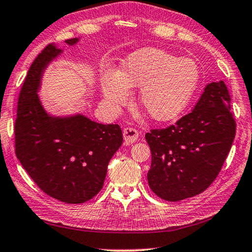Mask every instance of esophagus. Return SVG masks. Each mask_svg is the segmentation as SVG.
<instances>
[{"label": "esophagus", "instance_id": "1", "mask_svg": "<svg viewBox=\"0 0 252 252\" xmlns=\"http://www.w3.org/2000/svg\"><path fill=\"white\" fill-rule=\"evenodd\" d=\"M138 131L133 129V127H126V129H123V139H125V142L126 145L136 142L138 140Z\"/></svg>", "mask_w": 252, "mask_h": 252}]
</instances>
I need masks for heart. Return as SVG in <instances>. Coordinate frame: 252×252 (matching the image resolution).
I'll return each mask as SVG.
<instances>
[{
	"label": "heart",
	"instance_id": "obj_1",
	"mask_svg": "<svg viewBox=\"0 0 252 252\" xmlns=\"http://www.w3.org/2000/svg\"><path fill=\"white\" fill-rule=\"evenodd\" d=\"M200 78L197 63L157 48L126 56L115 74L102 77L105 102L116 108L127 103L131 88H140L139 104L156 121L174 119L189 104Z\"/></svg>",
	"mask_w": 252,
	"mask_h": 252
}]
</instances>
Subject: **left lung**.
Returning a JSON list of instances; mask_svg holds the SVG:
<instances>
[{
	"instance_id": "1",
	"label": "left lung",
	"mask_w": 252,
	"mask_h": 252,
	"mask_svg": "<svg viewBox=\"0 0 252 252\" xmlns=\"http://www.w3.org/2000/svg\"><path fill=\"white\" fill-rule=\"evenodd\" d=\"M234 137L226 85L210 82L191 113L166 129L146 133L152 152L150 189L167 201L201 193L219 175Z\"/></svg>"
}]
</instances>
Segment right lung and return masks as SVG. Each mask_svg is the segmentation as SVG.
Masks as SVG:
<instances>
[{
	"label": "right lung",
	"instance_id": "1",
	"mask_svg": "<svg viewBox=\"0 0 252 252\" xmlns=\"http://www.w3.org/2000/svg\"><path fill=\"white\" fill-rule=\"evenodd\" d=\"M78 42L65 40L70 46ZM62 52L47 45L29 67L18 100L16 155L45 193L66 204H82L103 188L108 162L123 137L118 125L97 123L80 113H47L38 92L44 71Z\"/></svg>",
	"mask_w": 252,
	"mask_h": 252
}]
</instances>
